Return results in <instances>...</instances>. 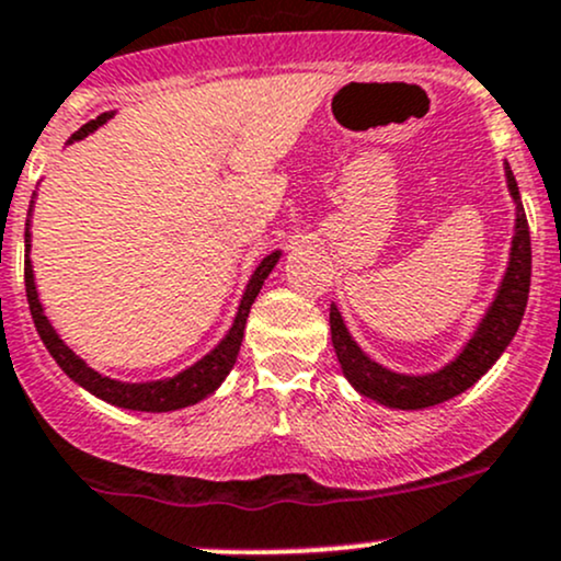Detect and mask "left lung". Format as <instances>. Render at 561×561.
I'll return each instance as SVG.
<instances>
[{
	"label": "left lung",
	"instance_id": "left-lung-1",
	"mask_svg": "<svg viewBox=\"0 0 561 561\" xmlns=\"http://www.w3.org/2000/svg\"><path fill=\"white\" fill-rule=\"evenodd\" d=\"M506 182L514 204H517V222H514L512 254H508V267L503 275L499 294L493 305L484 312L482 323L477 325L474 336L469 339L467 347L456 360L445 368L424 376H405L383 368V365L370 360L365 352L357 347L355 339L350 336L342 314L336 305H331V342L336 350L339 363H342L344 376L357 392L365 398L381 402L387 408H400V411H419V408H432L439 402L456 398L467 392L477 379H482L493 363L503 355L508 342L517 333L522 314L527 307V294H530V270H533V251H530V228H527L525 209L519 201V187L514 180L512 167L506 163Z\"/></svg>",
	"mask_w": 561,
	"mask_h": 561
}]
</instances>
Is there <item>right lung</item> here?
I'll list each match as a JSON object with an SVG mask.
<instances>
[{
    "label": "right lung",
    "mask_w": 561,
    "mask_h": 561,
    "mask_svg": "<svg viewBox=\"0 0 561 561\" xmlns=\"http://www.w3.org/2000/svg\"><path fill=\"white\" fill-rule=\"evenodd\" d=\"M113 116L111 113H100L98 118L87 122L84 127L79 131H73L71 140H81L87 137L90 131H94L100 124H105ZM28 251H31V211L26 219V297H28V310L31 318H34L36 331H39L44 347L49 350V355L55 357V363L60 365L62 374L68 376L71 381H77L79 387H84L87 392H92L94 398L111 402V405L118 408H129V411H148V413H167V411H178V408H187L193 402L204 400L206 394H211L219 383L225 381V376L230 374L232 365L238 360V350H241L243 342V329H247V318L251 305H254L256 294H260L262 283L267 280V275L273 273V267L280 260V251H273L260 262V267L254 270L251 275L247 291H243L241 305H238V314L232 320V329L228 331V336L214 347L209 355L201 357L196 365L185 368L182 374L172 376V379H161V381H145V383H127V381H116L108 379V376L98 374V370L90 368L81 357L68 347L66 342L55 333L53 323L47 320V314L42 310V301L39 294H36V283H34V270H31V260H28Z\"/></svg>",
    "instance_id": "obj_1"
}]
</instances>
